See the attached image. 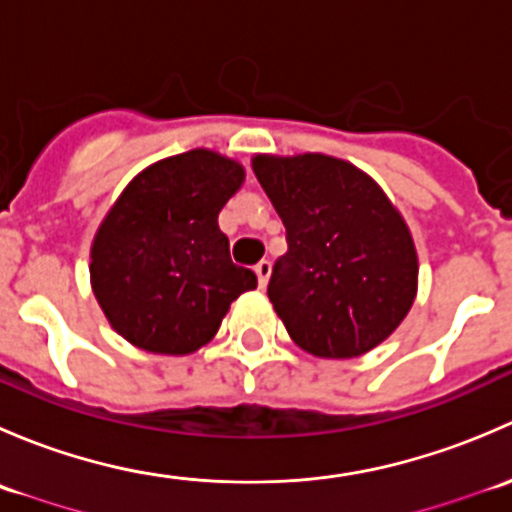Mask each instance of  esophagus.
I'll use <instances>...</instances> for the list:
<instances>
[{
    "label": "esophagus",
    "instance_id": "obj_1",
    "mask_svg": "<svg viewBox=\"0 0 512 512\" xmlns=\"http://www.w3.org/2000/svg\"><path fill=\"white\" fill-rule=\"evenodd\" d=\"M255 275H257V282H260V287L265 289L267 282H270V275H272V265L267 260L257 262L255 265Z\"/></svg>",
    "mask_w": 512,
    "mask_h": 512
}]
</instances>
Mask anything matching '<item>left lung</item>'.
<instances>
[{
	"label": "left lung",
	"mask_w": 512,
	"mask_h": 512,
	"mask_svg": "<svg viewBox=\"0 0 512 512\" xmlns=\"http://www.w3.org/2000/svg\"><path fill=\"white\" fill-rule=\"evenodd\" d=\"M252 170L287 230L270 302L299 349L354 359L396 332L418 292L404 215L354 163L324 153H257Z\"/></svg>",
	"instance_id": "left-lung-1"
}]
</instances>
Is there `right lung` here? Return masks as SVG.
Listing matches in <instances>:
<instances>
[{
	"instance_id": "1",
	"label": "right lung",
	"mask_w": 512,
	"mask_h": 512,
	"mask_svg": "<svg viewBox=\"0 0 512 512\" xmlns=\"http://www.w3.org/2000/svg\"><path fill=\"white\" fill-rule=\"evenodd\" d=\"M245 183L237 160L193 148L143 168L91 242V289L108 324L153 354L198 352L230 304L257 287L230 260L218 215Z\"/></svg>"
}]
</instances>
